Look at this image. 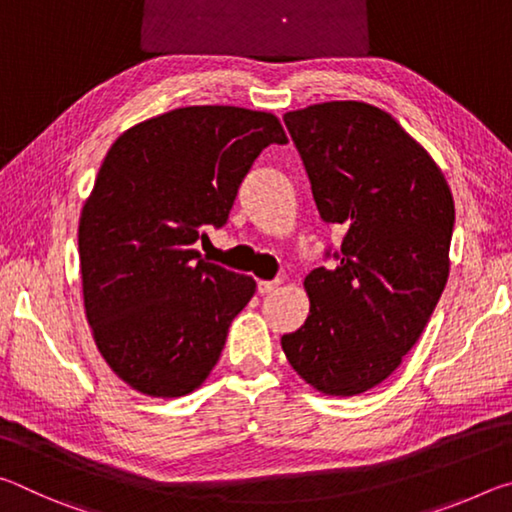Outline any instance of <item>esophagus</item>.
<instances>
[{
	"label": "esophagus",
	"mask_w": 512,
	"mask_h": 512,
	"mask_svg": "<svg viewBox=\"0 0 512 512\" xmlns=\"http://www.w3.org/2000/svg\"><path fill=\"white\" fill-rule=\"evenodd\" d=\"M277 287H280V282H266V280L257 282V291L262 293V296H266V293H273Z\"/></svg>",
	"instance_id": "esophagus-1"
}]
</instances>
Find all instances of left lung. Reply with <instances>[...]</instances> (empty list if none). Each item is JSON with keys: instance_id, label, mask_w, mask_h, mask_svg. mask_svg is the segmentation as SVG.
Wrapping results in <instances>:
<instances>
[{"instance_id": "obj_1", "label": "left lung", "mask_w": 512, "mask_h": 512, "mask_svg": "<svg viewBox=\"0 0 512 512\" xmlns=\"http://www.w3.org/2000/svg\"><path fill=\"white\" fill-rule=\"evenodd\" d=\"M284 124L320 219L345 237L336 266L305 277L309 316L282 350L316 391L352 397L391 377L429 323L449 275L454 198L431 155L370 103H316Z\"/></svg>"}]
</instances>
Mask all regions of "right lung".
Segmentation results:
<instances>
[{
	"mask_svg": "<svg viewBox=\"0 0 512 512\" xmlns=\"http://www.w3.org/2000/svg\"><path fill=\"white\" fill-rule=\"evenodd\" d=\"M287 142L271 112L189 106L110 146L79 223L83 302L101 357L135 391L187 395L216 366L257 284L194 244L228 221L257 155Z\"/></svg>",
	"mask_w": 512,
	"mask_h": 512,
	"instance_id": "1",
	"label": "right lung"
}]
</instances>
